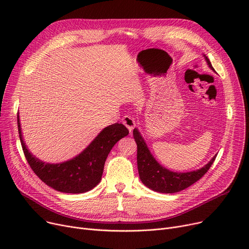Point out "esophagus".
Here are the masks:
<instances>
[{
  "label": "esophagus",
  "mask_w": 249,
  "mask_h": 249,
  "mask_svg": "<svg viewBox=\"0 0 249 249\" xmlns=\"http://www.w3.org/2000/svg\"><path fill=\"white\" fill-rule=\"evenodd\" d=\"M122 122H123V124L128 128V130H129L130 132H131L132 130L134 129V127L136 126V122H135V120H134V118L131 117V116H129V115L123 117Z\"/></svg>",
  "instance_id": "obj_1"
}]
</instances>
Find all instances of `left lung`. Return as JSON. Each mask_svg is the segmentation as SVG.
<instances>
[{"label":"left lung","mask_w":249,"mask_h":249,"mask_svg":"<svg viewBox=\"0 0 249 249\" xmlns=\"http://www.w3.org/2000/svg\"><path fill=\"white\" fill-rule=\"evenodd\" d=\"M203 55L208 67L215 71L209 58L205 54ZM133 136L137 144V167L139 178L143 185L154 192L173 194L189 188L209 171L216 159V155L213 156L207 164L196 171L187 173L172 172L154 159L144 138L142 137L137 128L133 130Z\"/></svg>","instance_id":"left-lung-1"}]
</instances>
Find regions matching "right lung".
Returning a JSON list of instances; mask_svg holds the SVG:
<instances>
[{"mask_svg":"<svg viewBox=\"0 0 249 249\" xmlns=\"http://www.w3.org/2000/svg\"><path fill=\"white\" fill-rule=\"evenodd\" d=\"M18 130L21 145L32 171L50 188L67 194H83L101 181L105 161L116 143L129 134L119 123L105 127L89 144L71 160L58 163L42 161L33 155L23 139L18 113Z\"/></svg>","mask_w":249,"mask_h":249,"instance_id":"obj_1","label":"right lung"}]
</instances>
